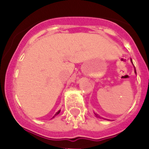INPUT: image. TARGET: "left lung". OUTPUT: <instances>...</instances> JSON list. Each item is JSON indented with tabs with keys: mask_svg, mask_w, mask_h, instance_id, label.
I'll use <instances>...</instances> for the list:
<instances>
[{
	"mask_svg": "<svg viewBox=\"0 0 149 149\" xmlns=\"http://www.w3.org/2000/svg\"><path fill=\"white\" fill-rule=\"evenodd\" d=\"M131 61H132V60H131ZM135 73H136V70H135ZM95 115H96V116H98V115H97V114H95ZM98 117H99V116H98Z\"/></svg>",
	"mask_w": 149,
	"mask_h": 149,
	"instance_id": "left-lung-1",
	"label": "left lung"
}]
</instances>
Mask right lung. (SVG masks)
Segmentation results:
<instances>
[{"label": "right lung", "instance_id": "1", "mask_svg": "<svg viewBox=\"0 0 149 149\" xmlns=\"http://www.w3.org/2000/svg\"><path fill=\"white\" fill-rule=\"evenodd\" d=\"M60 113V111H58V112H57V113H56V114H55V115H54V116H53V117H55V116H56V115H57V114H58V113Z\"/></svg>", "mask_w": 149, "mask_h": 149}]
</instances>
